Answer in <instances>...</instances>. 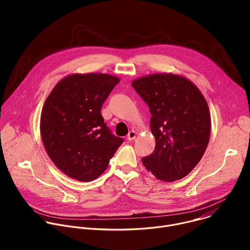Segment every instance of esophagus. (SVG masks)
<instances>
[{
	"instance_id": "34e87169",
	"label": "esophagus",
	"mask_w": 250,
	"mask_h": 250,
	"mask_svg": "<svg viewBox=\"0 0 250 250\" xmlns=\"http://www.w3.org/2000/svg\"><path fill=\"white\" fill-rule=\"evenodd\" d=\"M135 135H136V133H135L133 130H131V131L128 132L126 138H127V140H132V139L135 138Z\"/></svg>"
}]
</instances>
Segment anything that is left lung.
I'll return each instance as SVG.
<instances>
[{"label": "left lung", "mask_w": 250, "mask_h": 250, "mask_svg": "<svg viewBox=\"0 0 250 250\" xmlns=\"http://www.w3.org/2000/svg\"><path fill=\"white\" fill-rule=\"evenodd\" d=\"M131 86L149 108L155 149L142 163L157 179L173 182L187 176L208 146L210 118L208 104L188 79L154 74Z\"/></svg>", "instance_id": "left-lung-1"}]
</instances>
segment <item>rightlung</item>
Listing matches in <instances>:
<instances>
[{
    "label": "right lung",
    "instance_id": "obj_1",
    "mask_svg": "<svg viewBox=\"0 0 250 250\" xmlns=\"http://www.w3.org/2000/svg\"><path fill=\"white\" fill-rule=\"evenodd\" d=\"M119 82L108 74H73L57 83L44 103L41 118L43 146L58 169L73 179L95 180L124 142L112 133L101 114Z\"/></svg>",
    "mask_w": 250,
    "mask_h": 250
}]
</instances>
